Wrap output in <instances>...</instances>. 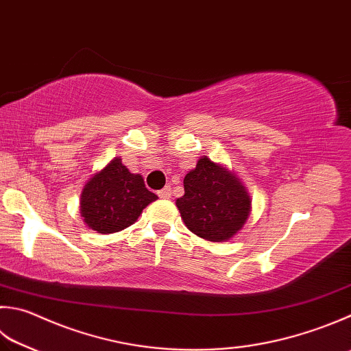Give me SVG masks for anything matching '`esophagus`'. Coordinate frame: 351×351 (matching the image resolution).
Returning a JSON list of instances; mask_svg holds the SVG:
<instances>
[{
	"label": "esophagus",
	"mask_w": 351,
	"mask_h": 351,
	"mask_svg": "<svg viewBox=\"0 0 351 351\" xmlns=\"http://www.w3.org/2000/svg\"><path fill=\"white\" fill-rule=\"evenodd\" d=\"M158 197H160V198H171V194H173V193H171V188L169 186H165L163 189H160V191H158Z\"/></svg>",
	"instance_id": "esophagus-1"
}]
</instances>
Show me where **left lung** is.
<instances>
[{
    "label": "left lung",
    "mask_w": 351,
    "mask_h": 351,
    "mask_svg": "<svg viewBox=\"0 0 351 351\" xmlns=\"http://www.w3.org/2000/svg\"><path fill=\"white\" fill-rule=\"evenodd\" d=\"M184 195L177 198L184 224L209 241H226L243 228L250 213V198L234 174L210 162L198 160L183 180Z\"/></svg>",
    "instance_id": "8db88e82"
}]
</instances>
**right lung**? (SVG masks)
Returning a JSON list of instances; mask_svg holds the SVG:
<instances>
[{"label":"right lung","mask_w":351,"mask_h":351,"mask_svg":"<svg viewBox=\"0 0 351 351\" xmlns=\"http://www.w3.org/2000/svg\"><path fill=\"white\" fill-rule=\"evenodd\" d=\"M157 195L145 188L142 176L131 174L119 157L85 184L81 214L88 228L113 234L133 224Z\"/></svg>","instance_id":"obj_1"}]
</instances>
